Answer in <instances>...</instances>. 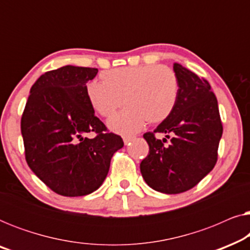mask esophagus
<instances>
[{"instance_id": "esophagus-1", "label": "esophagus", "mask_w": 250, "mask_h": 250, "mask_svg": "<svg viewBox=\"0 0 250 250\" xmlns=\"http://www.w3.org/2000/svg\"><path fill=\"white\" fill-rule=\"evenodd\" d=\"M134 138H135V136H124V143H125V145H128L129 142L134 140Z\"/></svg>"}]
</instances>
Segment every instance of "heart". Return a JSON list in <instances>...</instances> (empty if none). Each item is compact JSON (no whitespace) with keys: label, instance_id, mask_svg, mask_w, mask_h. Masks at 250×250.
<instances>
[{"label":"heart","instance_id":"heart-1","mask_svg":"<svg viewBox=\"0 0 250 250\" xmlns=\"http://www.w3.org/2000/svg\"><path fill=\"white\" fill-rule=\"evenodd\" d=\"M101 82L86 84L87 100L104 118L111 117L123 104L124 110L109 121L112 131L131 134L139 131L146 121L160 124L172 114L179 95V81L169 67L145 64L105 70Z\"/></svg>","mask_w":250,"mask_h":250}]
</instances>
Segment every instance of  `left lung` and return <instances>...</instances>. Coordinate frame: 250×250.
<instances>
[{
	"instance_id": "8db88e82",
	"label": "left lung",
	"mask_w": 250,
	"mask_h": 250,
	"mask_svg": "<svg viewBox=\"0 0 250 250\" xmlns=\"http://www.w3.org/2000/svg\"><path fill=\"white\" fill-rule=\"evenodd\" d=\"M179 95L168 118L143 138L149 153L140 164L146 184L167 194L181 193L197 186L217 162V150L223 133L217 100L203 77L174 63ZM157 132L171 139L155 138Z\"/></svg>"
}]
</instances>
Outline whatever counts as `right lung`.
I'll use <instances>...</instances> for the list:
<instances>
[{
  "label": "right lung",
  "instance_id": "add662e5",
  "mask_svg": "<svg viewBox=\"0 0 250 250\" xmlns=\"http://www.w3.org/2000/svg\"><path fill=\"white\" fill-rule=\"evenodd\" d=\"M97 68L64 66L46 71L30 88L21 116L25 158L45 186L64 197L100 188L110 160L124 146L108 132L87 100L86 83ZM93 131L94 138L84 136Z\"/></svg>",
  "mask_w": 250,
  "mask_h": 250
}]
</instances>
